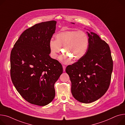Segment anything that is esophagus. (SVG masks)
<instances>
[{
  "label": "esophagus",
  "mask_w": 125,
  "mask_h": 125,
  "mask_svg": "<svg viewBox=\"0 0 125 125\" xmlns=\"http://www.w3.org/2000/svg\"><path fill=\"white\" fill-rule=\"evenodd\" d=\"M63 71H65V69H66V66H65L63 65Z\"/></svg>",
  "instance_id": "34e87169"
}]
</instances>
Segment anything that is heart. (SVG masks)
Segmentation results:
<instances>
[{
  "mask_svg": "<svg viewBox=\"0 0 125 125\" xmlns=\"http://www.w3.org/2000/svg\"><path fill=\"white\" fill-rule=\"evenodd\" d=\"M89 45V38L83 31L77 30L64 31L58 32L55 36V40L49 42V48L51 57L56 59L62 48L64 58L61 60L67 63L71 59L74 61L80 60L85 55Z\"/></svg>",
  "mask_w": 125,
  "mask_h": 125,
  "instance_id": "obj_1",
  "label": "heart"
}]
</instances>
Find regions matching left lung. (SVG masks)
Instances as JSON below:
<instances>
[{"instance_id": "left-lung-1", "label": "left lung", "mask_w": 125, "mask_h": 125, "mask_svg": "<svg viewBox=\"0 0 125 125\" xmlns=\"http://www.w3.org/2000/svg\"><path fill=\"white\" fill-rule=\"evenodd\" d=\"M87 33L89 45L85 55L66 68L73 97L85 104L96 101L105 94L110 84L113 68L109 45L95 33Z\"/></svg>"}]
</instances>
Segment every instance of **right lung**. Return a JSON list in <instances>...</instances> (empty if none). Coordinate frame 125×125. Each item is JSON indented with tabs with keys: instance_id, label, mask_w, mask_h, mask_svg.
Masks as SVG:
<instances>
[{
	"instance_id": "obj_1",
	"label": "right lung",
	"mask_w": 125,
	"mask_h": 125,
	"mask_svg": "<svg viewBox=\"0 0 125 125\" xmlns=\"http://www.w3.org/2000/svg\"><path fill=\"white\" fill-rule=\"evenodd\" d=\"M55 21L36 24L25 30L10 54V76L21 95L30 104L45 106L55 97L54 84L63 73L61 63L49 56Z\"/></svg>"
}]
</instances>
